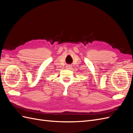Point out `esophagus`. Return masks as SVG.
<instances>
[{"instance_id": "obj_1", "label": "esophagus", "mask_w": 133, "mask_h": 133, "mask_svg": "<svg viewBox=\"0 0 133 133\" xmlns=\"http://www.w3.org/2000/svg\"><path fill=\"white\" fill-rule=\"evenodd\" d=\"M66 68H68H68H70V66L69 65H68V66H66Z\"/></svg>"}]
</instances>
